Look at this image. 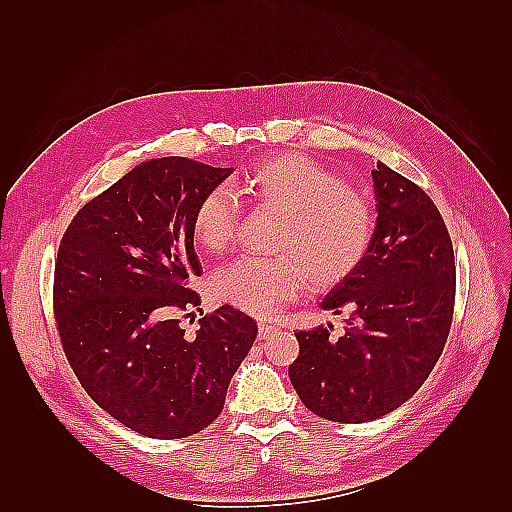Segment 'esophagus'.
Instances as JSON below:
<instances>
[{
	"mask_svg": "<svg viewBox=\"0 0 512 512\" xmlns=\"http://www.w3.org/2000/svg\"><path fill=\"white\" fill-rule=\"evenodd\" d=\"M277 330L279 325L275 323H259V336H262V339H268V336H273Z\"/></svg>",
	"mask_w": 512,
	"mask_h": 512,
	"instance_id": "esophagus-1",
	"label": "esophagus"
}]
</instances>
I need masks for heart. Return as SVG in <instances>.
Wrapping results in <instances>:
<instances>
[{"mask_svg":"<svg viewBox=\"0 0 512 512\" xmlns=\"http://www.w3.org/2000/svg\"><path fill=\"white\" fill-rule=\"evenodd\" d=\"M242 189L257 206L281 213L273 259L239 257L211 279L213 297L248 314L270 317L306 288L308 275L321 288L354 275L374 244L376 215L361 195L319 162L301 154L255 160L242 173ZM237 204L222 187L206 191L191 217L204 250L233 242Z\"/></svg>","mask_w":512,"mask_h":512,"instance_id":"1","label":"heart"}]
</instances>
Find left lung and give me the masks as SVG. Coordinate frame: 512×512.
I'll list each match as a JSON object with an SVG mask.
<instances>
[{"instance_id": "obj_1", "label": "left lung", "mask_w": 512, "mask_h": 512, "mask_svg": "<svg viewBox=\"0 0 512 512\" xmlns=\"http://www.w3.org/2000/svg\"><path fill=\"white\" fill-rule=\"evenodd\" d=\"M376 233L365 262L321 301L347 310L345 330L295 332L290 383L332 422H369L407 402L447 343L455 306L453 244L438 206L383 162L372 171Z\"/></svg>"}]
</instances>
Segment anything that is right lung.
I'll use <instances>...</instances> for the list:
<instances>
[{
    "label": "right lung",
    "mask_w": 512,
    "mask_h": 512,
    "mask_svg": "<svg viewBox=\"0 0 512 512\" xmlns=\"http://www.w3.org/2000/svg\"><path fill=\"white\" fill-rule=\"evenodd\" d=\"M228 176L180 156L140 162L74 215L59 244L52 303L65 358L96 405L140 436L209 427L257 336L233 306L195 334L180 323L200 306L191 217Z\"/></svg>",
    "instance_id": "add662e5"
}]
</instances>
